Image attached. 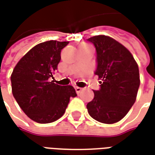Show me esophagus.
Masks as SVG:
<instances>
[{"label":"esophagus","instance_id":"1","mask_svg":"<svg viewBox=\"0 0 155 155\" xmlns=\"http://www.w3.org/2000/svg\"><path fill=\"white\" fill-rule=\"evenodd\" d=\"M74 90H75V92H76L78 94H80L81 91H82V89H81V88H80V87H75V88H74Z\"/></svg>","mask_w":155,"mask_h":155}]
</instances>
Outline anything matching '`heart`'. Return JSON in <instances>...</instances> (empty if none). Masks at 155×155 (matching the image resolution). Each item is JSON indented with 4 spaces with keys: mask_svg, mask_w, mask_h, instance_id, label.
Here are the masks:
<instances>
[{
    "mask_svg": "<svg viewBox=\"0 0 155 155\" xmlns=\"http://www.w3.org/2000/svg\"><path fill=\"white\" fill-rule=\"evenodd\" d=\"M86 45H87L86 43H81L79 45V47H83V46H86Z\"/></svg>",
    "mask_w": 155,
    "mask_h": 155,
    "instance_id": "heart-1",
    "label": "heart"
}]
</instances>
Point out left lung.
<instances>
[{"mask_svg": "<svg viewBox=\"0 0 155 155\" xmlns=\"http://www.w3.org/2000/svg\"><path fill=\"white\" fill-rule=\"evenodd\" d=\"M97 54V74L101 89L86 105L93 119L104 124L119 122L136 101L140 87L138 64L130 51L110 36L94 35L88 39Z\"/></svg>", "mask_w": 155, "mask_h": 155, "instance_id": "1", "label": "left lung"}]
</instances>
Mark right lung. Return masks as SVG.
<instances>
[{
    "instance_id": "add662e5",
    "label": "right lung",
    "mask_w": 155,
    "mask_h": 155,
    "mask_svg": "<svg viewBox=\"0 0 155 155\" xmlns=\"http://www.w3.org/2000/svg\"><path fill=\"white\" fill-rule=\"evenodd\" d=\"M68 44V41H48L36 45L13 70V96L24 113L35 122L48 124L60 119L70 98L77 95L73 86H61L50 81L57 70L61 50Z\"/></svg>"
}]
</instances>
